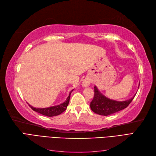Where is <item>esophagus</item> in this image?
<instances>
[{"label": "esophagus", "mask_w": 156, "mask_h": 156, "mask_svg": "<svg viewBox=\"0 0 156 156\" xmlns=\"http://www.w3.org/2000/svg\"><path fill=\"white\" fill-rule=\"evenodd\" d=\"M90 80L88 79H85L84 80L82 83V85L84 87H87L90 85Z\"/></svg>", "instance_id": "34e87169"}]
</instances>
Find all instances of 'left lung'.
Segmentation results:
<instances>
[{"mask_svg": "<svg viewBox=\"0 0 156 156\" xmlns=\"http://www.w3.org/2000/svg\"><path fill=\"white\" fill-rule=\"evenodd\" d=\"M135 95L136 94L129 100L118 101L110 100L103 96L95 86L94 87V96L92 101L90 102V108L92 111L96 114L103 116L111 115L124 109L129 105Z\"/></svg>", "mask_w": 156, "mask_h": 156, "instance_id": "obj_1", "label": "left lung"}]
</instances>
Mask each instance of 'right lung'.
<instances>
[{"instance_id": "right-lung-1", "label": "right lung", "mask_w": 156, "mask_h": 156, "mask_svg": "<svg viewBox=\"0 0 156 156\" xmlns=\"http://www.w3.org/2000/svg\"><path fill=\"white\" fill-rule=\"evenodd\" d=\"M73 90H72V91L69 92V96L67 98L66 100L64 103H61V104L58 105H55L53 107H47V108H35L34 107H32L29 104L30 107L32 108L33 111H34L40 113V114L43 115L44 116H57L60 115L61 113H62L64 111H66V108L68 105V103L69 101V99H70V94L72 92Z\"/></svg>"}]
</instances>
